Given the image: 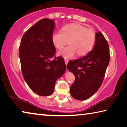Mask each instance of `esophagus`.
<instances>
[{
  "label": "esophagus",
  "mask_w": 127,
  "mask_h": 127,
  "mask_svg": "<svg viewBox=\"0 0 127 127\" xmlns=\"http://www.w3.org/2000/svg\"><path fill=\"white\" fill-rule=\"evenodd\" d=\"M64 62H65V65H67V64H68V62H69V60H68V59H64Z\"/></svg>",
  "instance_id": "1"
}]
</instances>
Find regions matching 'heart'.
Here are the masks:
<instances>
[{"instance_id":"obj_1","label":"heart","mask_w":127,"mask_h":127,"mask_svg":"<svg viewBox=\"0 0 127 127\" xmlns=\"http://www.w3.org/2000/svg\"><path fill=\"white\" fill-rule=\"evenodd\" d=\"M51 39L56 49L60 50L69 43L58 55L64 58H71L76 53L79 56L85 55L92 50L95 39L94 32L80 24H71L62 28V31L52 34Z\"/></svg>"}]
</instances>
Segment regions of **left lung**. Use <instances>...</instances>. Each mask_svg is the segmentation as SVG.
I'll list each match as a JSON object with an SVG mask.
<instances>
[{"label":"left lung","mask_w":127,"mask_h":127,"mask_svg":"<svg viewBox=\"0 0 127 127\" xmlns=\"http://www.w3.org/2000/svg\"><path fill=\"white\" fill-rule=\"evenodd\" d=\"M107 41L101 32L95 34L94 48L86 56L70 60L67 69L75 76L71 86V94L74 99L83 100L93 95L101 86L110 62Z\"/></svg>","instance_id":"obj_1"}]
</instances>
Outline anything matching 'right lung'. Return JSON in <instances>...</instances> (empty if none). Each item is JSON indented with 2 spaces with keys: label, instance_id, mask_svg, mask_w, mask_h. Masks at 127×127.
Listing matches in <instances>:
<instances>
[{
  "label": "right lung",
  "instance_id": "right-lung-1",
  "mask_svg": "<svg viewBox=\"0 0 127 127\" xmlns=\"http://www.w3.org/2000/svg\"><path fill=\"white\" fill-rule=\"evenodd\" d=\"M54 27L53 20H39L25 32L19 47L24 80L32 91L41 96L53 93L56 81L66 69L62 56L50 59L56 52L51 39Z\"/></svg>",
  "mask_w": 127,
  "mask_h": 127
}]
</instances>
